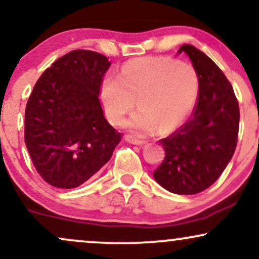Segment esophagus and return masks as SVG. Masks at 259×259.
<instances>
[{"mask_svg":"<svg viewBox=\"0 0 259 259\" xmlns=\"http://www.w3.org/2000/svg\"><path fill=\"white\" fill-rule=\"evenodd\" d=\"M125 140L127 142H130V144L139 145V146H141V145H145L147 142L146 140L138 139V138H135V136H133V135H125Z\"/></svg>","mask_w":259,"mask_h":259,"instance_id":"1","label":"esophagus"}]
</instances>
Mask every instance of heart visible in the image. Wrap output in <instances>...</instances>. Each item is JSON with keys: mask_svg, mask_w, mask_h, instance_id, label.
I'll list each match as a JSON object with an SVG mask.
<instances>
[{"mask_svg": "<svg viewBox=\"0 0 259 259\" xmlns=\"http://www.w3.org/2000/svg\"><path fill=\"white\" fill-rule=\"evenodd\" d=\"M200 80L194 67L171 57H142L126 62L119 76L102 79L100 96L108 119L115 125L135 107L127 121L134 132H171L180 126L196 105Z\"/></svg>", "mask_w": 259, "mask_h": 259, "instance_id": "b5f03b06", "label": "heart"}]
</instances>
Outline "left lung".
Returning <instances> with one entry per match:
<instances>
[{
    "instance_id": "obj_1",
    "label": "left lung",
    "mask_w": 259,
    "mask_h": 259,
    "mask_svg": "<svg viewBox=\"0 0 259 259\" xmlns=\"http://www.w3.org/2000/svg\"><path fill=\"white\" fill-rule=\"evenodd\" d=\"M200 80L191 118L160 140L165 157L153 177L178 195L204 191L221 177L235 152L240 109L230 81L208 56L192 45H183Z\"/></svg>"
}]
</instances>
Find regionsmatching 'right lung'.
Listing matches in <instances>:
<instances>
[{
	"instance_id": "1",
	"label": "right lung",
	"mask_w": 259,
	"mask_h": 259,
	"mask_svg": "<svg viewBox=\"0 0 259 259\" xmlns=\"http://www.w3.org/2000/svg\"><path fill=\"white\" fill-rule=\"evenodd\" d=\"M111 62L74 50L53 62L25 107L24 140L35 169L50 185L74 189L111 159L120 142L103 115L100 88Z\"/></svg>"
}]
</instances>
